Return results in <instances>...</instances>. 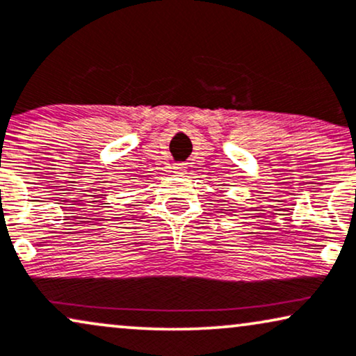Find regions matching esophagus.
Returning a JSON list of instances; mask_svg holds the SVG:
<instances>
[{"label": "esophagus", "instance_id": "1", "mask_svg": "<svg viewBox=\"0 0 356 356\" xmlns=\"http://www.w3.org/2000/svg\"><path fill=\"white\" fill-rule=\"evenodd\" d=\"M186 169H187V165L186 164H175L174 165V172L175 174H184V172H186Z\"/></svg>", "mask_w": 356, "mask_h": 356}]
</instances>
